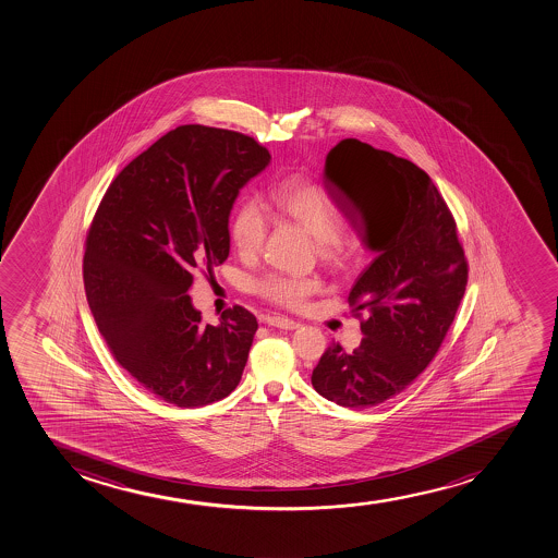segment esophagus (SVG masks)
Segmentation results:
<instances>
[{"label":"esophagus","instance_id":"34e87169","mask_svg":"<svg viewBox=\"0 0 558 558\" xmlns=\"http://www.w3.org/2000/svg\"><path fill=\"white\" fill-rule=\"evenodd\" d=\"M267 324L275 326V328H280V330H296L300 326L296 320H291L288 317H269L267 318Z\"/></svg>","mask_w":558,"mask_h":558}]
</instances>
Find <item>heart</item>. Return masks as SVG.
<instances>
[{
    "mask_svg": "<svg viewBox=\"0 0 558 558\" xmlns=\"http://www.w3.org/2000/svg\"><path fill=\"white\" fill-rule=\"evenodd\" d=\"M270 206L276 214L299 222L318 243V252L328 264H342L347 256V246L342 243L341 221L336 204L328 193L310 180H288L270 193ZM269 230V221L258 203L246 201L235 211L230 225V238L241 256H256ZM256 293L278 306L300 310L307 300L320 289V282L306 276H289L270 272L254 283Z\"/></svg>",
    "mask_w": 558,
    "mask_h": 558,
    "instance_id": "b5f03b06",
    "label": "heart"
}]
</instances>
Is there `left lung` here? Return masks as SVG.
Returning a JSON list of instances; mask_svg holds the SVG:
<instances>
[{
	"mask_svg": "<svg viewBox=\"0 0 558 558\" xmlns=\"http://www.w3.org/2000/svg\"><path fill=\"white\" fill-rule=\"evenodd\" d=\"M324 179L376 258L348 294L352 312L368 315L360 347L348 354L331 344L312 384L342 408H374L437 354L464 296L466 258L442 195L405 158L342 140L326 156Z\"/></svg>",
	"mask_w": 558,
	"mask_h": 558,
	"instance_id": "8db88e82",
	"label": "left lung"
}]
</instances>
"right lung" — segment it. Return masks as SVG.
I'll return each instance as SVG.
<instances>
[{"label":"right lung","mask_w":558,"mask_h":558,"mask_svg":"<svg viewBox=\"0 0 558 558\" xmlns=\"http://www.w3.org/2000/svg\"><path fill=\"white\" fill-rule=\"evenodd\" d=\"M269 150L241 132L182 125L108 186L84 251V289L116 361L177 408L227 398L240 384L258 320L245 307L201 320L190 289L230 252L228 217Z\"/></svg>","instance_id":"obj_1"}]
</instances>
